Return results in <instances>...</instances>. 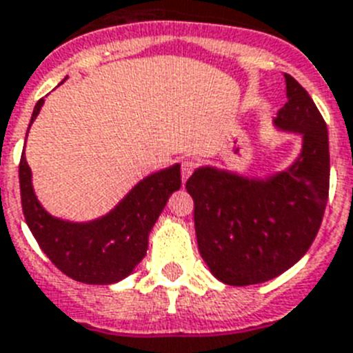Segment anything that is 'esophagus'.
<instances>
[{
    "label": "esophagus",
    "instance_id": "34e87169",
    "mask_svg": "<svg viewBox=\"0 0 353 353\" xmlns=\"http://www.w3.org/2000/svg\"><path fill=\"white\" fill-rule=\"evenodd\" d=\"M195 168V159H185L181 163V177H183V183H186V179L192 176V172Z\"/></svg>",
    "mask_w": 353,
    "mask_h": 353
}]
</instances>
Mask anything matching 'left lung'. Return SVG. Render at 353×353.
Here are the masks:
<instances>
[{
  "label": "left lung",
  "mask_w": 353,
  "mask_h": 353,
  "mask_svg": "<svg viewBox=\"0 0 353 353\" xmlns=\"http://www.w3.org/2000/svg\"><path fill=\"white\" fill-rule=\"evenodd\" d=\"M283 79L287 103L272 127L301 138L294 161L265 176L203 165L186 181L199 253L226 285L280 276L309 251L321 226L330 183L327 123L310 94L291 75Z\"/></svg>",
  "instance_id": "1"
}]
</instances>
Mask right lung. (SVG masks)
Masks as SVG:
<instances>
[{
  "label": "right lung",
  "mask_w": 353,
  "mask_h": 353,
  "mask_svg": "<svg viewBox=\"0 0 353 353\" xmlns=\"http://www.w3.org/2000/svg\"><path fill=\"white\" fill-rule=\"evenodd\" d=\"M43 103L44 99L35 103L28 131ZM19 186L26 224L55 268L77 282L111 285L129 276L145 259L154 224L168 197L181 188V165L174 163L145 176L114 208L91 221H68L44 208L35 195L25 150L21 154Z\"/></svg>",
  "instance_id": "right-lung-1"
}]
</instances>
